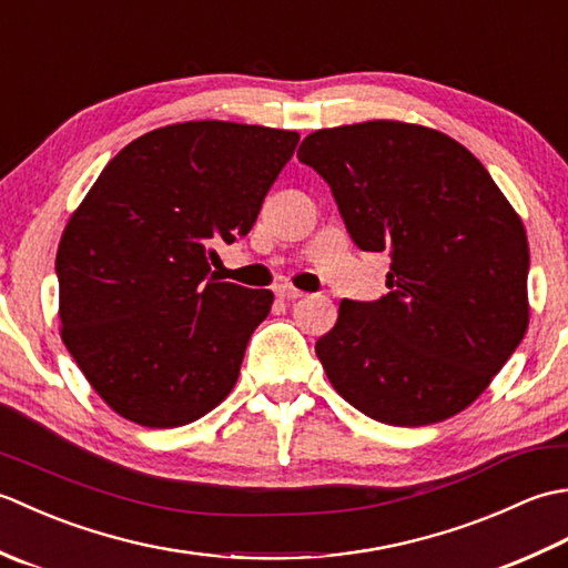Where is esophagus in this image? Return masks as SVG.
<instances>
[{
  "instance_id": "34e87169",
  "label": "esophagus",
  "mask_w": 568,
  "mask_h": 568,
  "mask_svg": "<svg viewBox=\"0 0 568 568\" xmlns=\"http://www.w3.org/2000/svg\"><path fill=\"white\" fill-rule=\"evenodd\" d=\"M275 295L281 297V300H297V297H303L305 293H300L297 287H293V285H277L275 287Z\"/></svg>"
}]
</instances>
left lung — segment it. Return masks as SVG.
I'll return each instance as SVG.
<instances>
[{
    "instance_id": "8db88e82",
    "label": "left lung",
    "mask_w": 568,
    "mask_h": 568,
    "mask_svg": "<svg viewBox=\"0 0 568 568\" xmlns=\"http://www.w3.org/2000/svg\"><path fill=\"white\" fill-rule=\"evenodd\" d=\"M297 159L327 180L358 248L390 251V293L342 300L315 344L334 390L395 427L458 415L527 332L520 214L474 153L429 126L320 129Z\"/></svg>"
}]
</instances>
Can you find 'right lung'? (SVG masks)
Returning <instances> with one entry per match:
<instances>
[{"mask_svg":"<svg viewBox=\"0 0 568 568\" xmlns=\"http://www.w3.org/2000/svg\"><path fill=\"white\" fill-rule=\"evenodd\" d=\"M297 131L180 122L131 141L70 214L55 256L60 336L116 415L183 427L232 393L271 291L212 273L251 232Z\"/></svg>","mask_w":568,"mask_h":568,"instance_id":"right-lung-1","label":"right lung"}]
</instances>
